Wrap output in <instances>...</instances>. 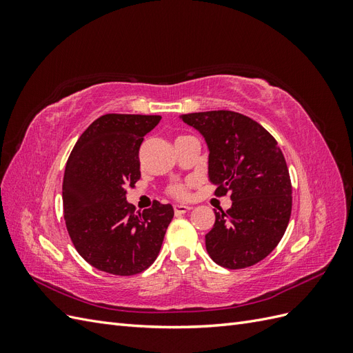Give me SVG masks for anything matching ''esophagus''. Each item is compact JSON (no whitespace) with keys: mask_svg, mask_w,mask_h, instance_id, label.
I'll use <instances>...</instances> for the list:
<instances>
[{"mask_svg":"<svg viewBox=\"0 0 353 353\" xmlns=\"http://www.w3.org/2000/svg\"><path fill=\"white\" fill-rule=\"evenodd\" d=\"M174 210H175V215H183V213H187V212L191 210V206L176 205V206H174Z\"/></svg>","mask_w":353,"mask_h":353,"instance_id":"esophagus-1","label":"esophagus"}]
</instances>
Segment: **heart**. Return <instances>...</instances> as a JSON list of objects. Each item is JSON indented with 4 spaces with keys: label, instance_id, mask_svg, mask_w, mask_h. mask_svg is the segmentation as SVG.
Here are the masks:
<instances>
[{
    "label": "heart",
    "instance_id": "heart-1",
    "mask_svg": "<svg viewBox=\"0 0 353 353\" xmlns=\"http://www.w3.org/2000/svg\"><path fill=\"white\" fill-rule=\"evenodd\" d=\"M168 194L175 199H185L188 196V187L185 184H172L168 187Z\"/></svg>",
    "mask_w": 353,
    "mask_h": 353
}]
</instances>
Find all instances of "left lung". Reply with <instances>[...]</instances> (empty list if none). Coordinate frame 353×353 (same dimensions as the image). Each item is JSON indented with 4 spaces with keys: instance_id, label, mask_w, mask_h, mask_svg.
Listing matches in <instances>:
<instances>
[{
    "instance_id": "1",
    "label": "left lung",
    "mask_w": 353,
    "mask_h": 353,
    "mask_svg": "<svg viewBox=\"0 0 353 353\" xmlns=\"http://www.w3.org/2000/svg\"><path fill=\"white\" fill-rule=\"evenodd\" d=\"M205 137L209 179L216 196H231L227 212L215 210L206 234L213 262L228 270L265 259L283 239L292 215V183L281 148L262 125L231 110L181 116Z\"/></svg>"
}]
</instances>
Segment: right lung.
Segmentation results:
<instances>
[{
	"instance_id": "1",
	"label": "right lung",
	"mask_w": 353,
	"mask_h": 353,
	"mask_svg": "<svg viewBox=\"0 0 353 353\" xmlns=\"http://www.w3.org/2000/svg\"><path fill=\"white\" fill-rule=\"evenodd\" d=\"M162 117L109 113L74 144L63 178V212L74 249L94 268L135 275L150 266L174 218L157 200L135 212L126 188L141 178L140 145Z\"/></svg>"
}]
</instances>
